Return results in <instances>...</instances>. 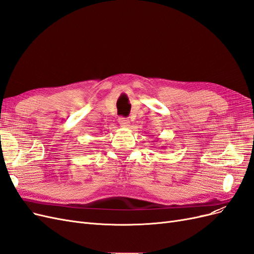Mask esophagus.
Segmentation results:
<instances>
[{
    "label": "esophagus",
    "instance_id": "esophagus-1",
    "mask_svg": "<svg viewBox=\"0 0 254 254\" xmlns=\"http://www.w3.org/2000/svg\"><path fill=\"white\" fill-rule=\"evenodd\" d=\"M119 123H120V125L122 127H124V128H127L129 126V124H130L129 120L126 119V118H120L119 119Z\"/></svg>",
    "mask_w": 254,
    "mask_h": 254
}]
</instances>
